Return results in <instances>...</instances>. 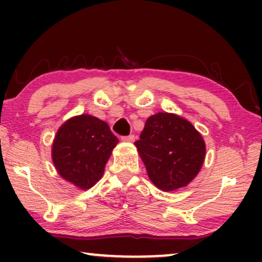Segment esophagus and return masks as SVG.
Here are the masks:
<instances>
[{
  "instance_id": "esophagus-1",
  "label": "esophagus",
  "mask_w": 262,
  "mask_h": 262,
  "mask_svg": "<svg viewBox=\"0 0 262 262\" xmlns=\"http://www.w3.org/2000/svg\"><path fill=\"white\" fill-rule=\"evenodd\" d=\"M121 141L132 143V142H135V136L130 135V136H126V137H121Z\"/></svg>"
}]
</instances>
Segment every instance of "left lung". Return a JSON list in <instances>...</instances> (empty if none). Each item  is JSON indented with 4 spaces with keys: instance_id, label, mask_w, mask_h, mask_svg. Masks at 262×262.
Listing matches in <instances>:
<instances>
[{
    "instance_id": "obj_1",
    "label": "left lung",
    "mask_w": 262,
    "mask_h": 262,
    "mask_svg": "<svg viewBox=\"0 0 262 262\" xmlns=\"http://www.w3.org/2000/svg\"><path fill=\"white\" fill-rule=\"evenodd\" d=\"M135 145L150 181L163 192L186 187L202 169L206 155L203 136L191 121L167 112L146 119Z\"/></svg>"
}]
</instances>
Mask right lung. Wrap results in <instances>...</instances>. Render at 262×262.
Wrapping results in <instances>:
<instances>
[{
    "instance_id": "right-lung-1",
    "label": "right lung",
    "mask_w": 262,
    "mask_h": 262,
    "mask_svg": "<svg viewBox=\"0 0 262 262\" xmlns=\"http://www.w3.org/2000/svg\"><path fill=\"white\" fill-rule=\"evenodd\" d=\"M118 142L106 121L91 114L75 116L57 131L52 162L64 180L84 191L102 178Z\"/></svg>"
}]
</instances>
